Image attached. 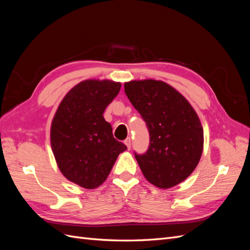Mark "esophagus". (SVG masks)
Returning a JSON list of instances; mask_svg holds the SVG:
<instances>
[{
	"label": "esophagus",
	"mask_w": 250,
	"mask_h": 250,
	"mask_svg": "<svg viewBox=\"0 0 250 250\" xmlns=\"http://www.w3.org/2000/svg\"><path fill=\"white\" fill-rule=\"evenodd\" d=\"M124 143H125V145L127 146V149L130 150V148H131V139H130V138H127V139L124 141Z\"/></svg>",
	"instance_id": "obj_1"
}]
</instances>
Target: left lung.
Listing matches in <instances>:
<instances>
[{
    "label": "left lung",
    "instance_id": "8db88e82",
    "mask_svg": "<svg viewBox=\"0 0 250 250\" xmlns=\"http://www.w3.org/2000/svg\"><path fill=\"white\" fill-rule=\"evenodd\" d=\"M124 87L150 135L146 152H134L144 176L161 188L180 184L197 167L202 154L203 129L197 113L163 81H130Z\"/></svg>",
    "mask_w": 250,
    "mask_h": 250
}]
</instances>
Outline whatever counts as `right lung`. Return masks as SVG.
Wrapping results in <instances>:
<instances>
[{"label":"right lung","instance_id":"1","mask_svg":"<svg viewBox=\"0 0 250 250\" xmlns=\"http://www.w3.org/2000/svg\"><path fill=\"white\" fill-rule=\"evenodd\" d=\"M120 88L121 83L110 80L82 81L65 95L53 119L51 146L58 168L82 188L102 185L127 149L103 118Z\"/></svg>","mask_w":250,"mask_h":250}]
</instances>
